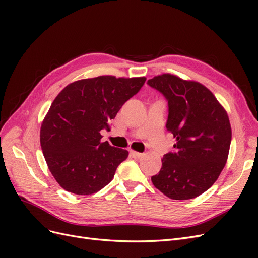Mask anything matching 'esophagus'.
Returning a JSON list of instances; mask_svg holds the SVG:
<instances>
[{
	"instance_id": "1",
	"label": "esophagus",
	"mask_w": 258,
	"mask_h": 258,
	"mask_svg": "<svg viewBox=\"0 0 258 258\" xmlns=\"http://www.w3.org/2000/svg\"><path fill=\"white\" fill-rule=\"evenodd\" d=\"M131 155H132V157H135V158H141L142 156H143V154L142 153H139V152H135V151H132L131 152Z\"/></svg>"
}]
</instances>
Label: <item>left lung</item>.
Wrapping results in <instances>:
<instances>
[{"label": "left lung", "mask_w": 258, "mask_h": 258, "mask_svg": "<svg viewBox=\"0 0 258 258\" xmlns=\"http://www.w3.org/2000/svg\"><path fill=\"white\" fill-rule=\"evenodd\" d=\"M147 84L167 99L166 127L176 140L175 152L163 156L152 182L171 199L198 197L215 183L227 161L231 142L227 112L198 82L167 73Z\"/></svg>", "instance_id": "obj_1"}]
</instances>
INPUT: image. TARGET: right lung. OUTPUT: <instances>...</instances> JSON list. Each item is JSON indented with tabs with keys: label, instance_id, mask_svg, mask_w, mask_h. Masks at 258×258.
I'll return each mask as SVG.
<instances>
[{
	"label": "right lung",
	"instance_id": "obj_1",
	"mask_svg": "<svg viewBox=\"0 0 258 258\" xmlns=\"http://www.w3.org/2000/svg\"><path fill=\"white\" fill-rule=\"evenodd\" d=\"M145 77L102 75L69 84L53 100L41 126V146L58 184L91 195L110 183L128 151L101 142V130L144 85Z\"/></svg>",
	"mask_w": 258,
	"mask_h": 258
}]
</instances>
